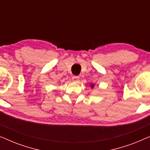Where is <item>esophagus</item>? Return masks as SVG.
Wrapping results in <instances>:
<instances>
[{
	"mask_svg": "<svg viewBox=\"0 0 150 150\" xmlns=\"http://www.w3.org/2000/svg\"><path fill=\"white\" fill-rule=\"evenodd\" d=\"M71 79H72L73 81L76 82L79 80V76H73L71 77Z\"/></svg>",
	"mask_w": 150,
	"mask_h": 150,
	"instance_id": "34e87169",
	"label": "esophagus"
}]
</instances>
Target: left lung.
<instances>
[{
    "label": "left lung",
    "mask_w": 150,
    "mask_h": 150,
    "mask_svg": "<svg viewBox=\"0 0 150 150\" xmlns=\"http://www.w3.org/2000/svg\"><path fill=\"white\" fill-rule=\"evenodd\" d=\"M93 87V85H91V87Z\"/></svg>",
    "instance_id": "left-lung-1"
}]
</instances>
